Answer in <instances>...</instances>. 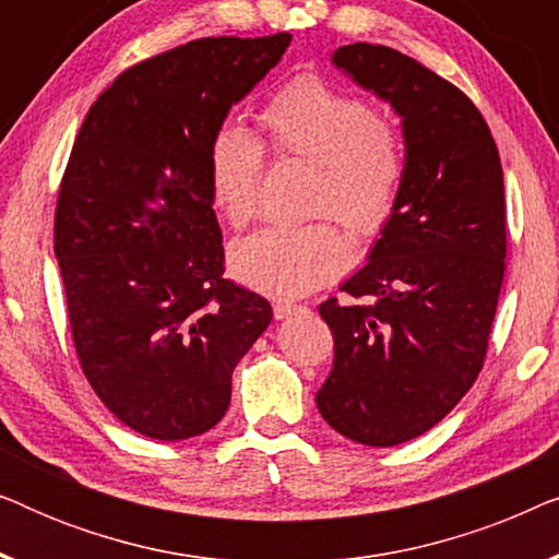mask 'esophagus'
I'll list each match as a JSON object with an SVG mask.
<instances>
[{
	"label": "esophagus",
	"instance_id": "1",
	"mask_svg": "<svg viewBox=\"0 0 559 559\" xmlns=\"http://www.w3.org/2000/svg\"><path fill=\"white\" fill-rule=\"evenodd\" d=\"M300 310H302V305H295V302H289V300L274 302V318H277V320H285V318L295 316V312H300Z\"/></svg>",
	"mask_w": 559,
	"mask_h": 559
}]
</instances>
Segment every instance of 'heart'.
I'll return each mask as SVG.
<instances>
[{
	"mask_svg": "<svg viewBox=\"0 0 559 559\" xmlns=\"http://www.w3.org/2000/svg\"><path fill=\"white\" fill-rule=\"evenodd\" d=\"M262 129L282 157L316 163L312 213H333L350 234L373 236L392 218L404 178V152L392 121L320 75H297L264 106ZM264 147L241 127H224L209 152L211 193L228 224L257 213ZM348 243L331 221L266 226L236 241L228 254L243 285L272 297H300L338 277Z\"/></svg>",
	"mask_w": 559,
	"mask_h": 559,
	"instance_id": "b5f03b06",
	"label": "heart"
}]
</instances>
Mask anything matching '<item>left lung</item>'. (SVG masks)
<instances>
[{
    "label": "left lung",
    "mask_w": 559,
    "mask_h": 559,
    "mask_svg": "<svg viewBox=\"0 0 559 559\" xmlns=\"http://www.w3.org/2000/svg\"><path fill=\"white\" fill-rule=\"evenodd\" d=\"M333 66L402 119L404 178L350 297L318 312L333 369L316 404L343 438L392 448L430 430L484 366L507 257L503 173L486 119L453 83L384 45L354 43Z\"/></svg>",
    "instance_id": "1"
}]
</instances>
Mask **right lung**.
Masks as SVG:
<instances>
[{
  "label": "right lung",
  "instance_id": "right-lung-1",
  "mask_svg": "<svg viewBox=\"0 0 559 559\" xmlns=\"http://www.w3.org/2000/svg\"><path fill=\"white\" fill-rule=\"evenodd\" d=\"M293 35L203 37L119 75L91 106L56 209L75 354L119 423L188 440L221 423L231 373L272 320L224 280L209 152Z\"/></svg>",
  "mask_w": 559,
  "mask_h": 559
}]
</instances>
